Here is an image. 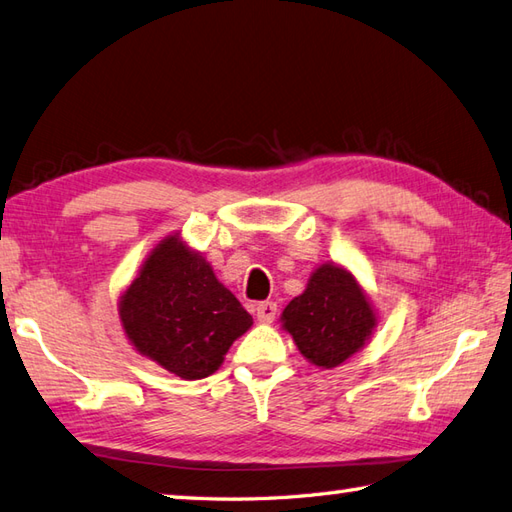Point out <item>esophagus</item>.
I'll list each match as a JSON object with an SVG mask.
<instances>
[{"mask_svg":"<svg viewBox=\"0 0 512 512\" xmlns=\"http://www.w3.org/2000/svg\"><path fill=\"white\" fill-rule=\"evenodd\" d=\"M256 317L260 324H271L276 317V304L274 302H260L256 306Z\"/></svg>","mask_w":512,"mask_h":512,"instance_id":"obj_1","label":"esophagus"}]
</instances>
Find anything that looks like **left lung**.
I'll use <instances>...</instances> for the list:
<instances>
[{"mask_svg": "<svg viewBox=\"0 0 512 512\" xmlns=\"http://www.w3.org/2000/svg\"><path fill=\"white\" fill-rule=\"evenodd\" d=\"M280 324L306 361L333 370L370 342L379 315L355 274L331 260L313 269L306 289L285 306Z\"/></svg>", "mask_w": 512, "mask_h": 512, "instance_id": "left-lung-1", "label": "left lung"}]
</instances>
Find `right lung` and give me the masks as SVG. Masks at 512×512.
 <instances>
[{
	"label": "right lung",
	"instance_id": "add662e5",
	"mask_svg": "<svg viewBox=\"0 0 512 512\" xmlns=\"http://www.w3.org/2000/svg\"><path fill=\"white\" fill-rule=\"evenodd\" d=\"M124 337L179 379H206L254 320L181 232L164 236L118 300Z\"/></svg>",
	"mask_w": 512,
	"mask_h": 512
}]
</instances>
